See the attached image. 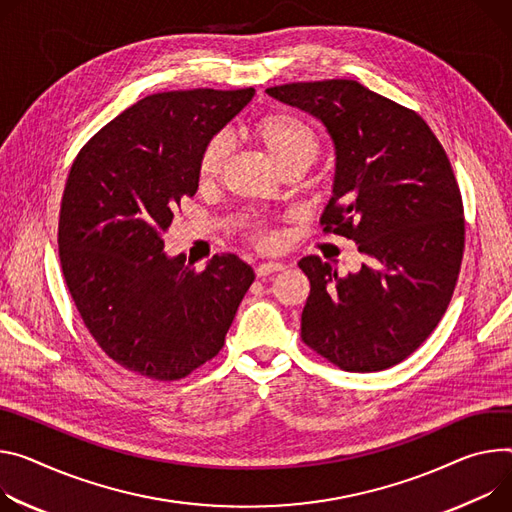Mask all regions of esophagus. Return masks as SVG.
<instances>
[{
  "label": "esophagus",
  "instance_id": "esophagus-1",
  "mask_svg": "<svg viewBox=\"0 0 512 512\" xmlns=\"http://www.w3.org/2000/svg\"><path fill=\"white\" fill-rule=\"evenodd\" d=\"M282 269H286L284 263L267 261V263H259V265L255 267V273H257V277H267V275H271V273H275V271H282Z\"/></svg>",
  "mask_w": 512,
  "mask_h": 512
}]
</instances>
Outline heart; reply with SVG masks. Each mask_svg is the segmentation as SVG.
I'll return each mask as SVG.
<instances>
[{
  "label": "heart",
  "instance_id": "obj_1",
  "mask_svg": "<svg viewBox=\"0 0 512 512\" xmlns=\"http://www.w3.org/2000/svg\"><path fill=\"white\" fill-rule=\"evenodd\" d=\"M249 136L282 173H302L320 151V141L314 128L300 116L282 110L257 116L249 124ZM228 157L230 147L226 138L212 136L198 155L196 173L202 188H214V185H218L226 169ZM247 237L259 247H269L273 243L271 232L259 222L249 224Z\"/></svg>",
  "mask_w": 512,
  "mask_h": 512
}]
</instances>
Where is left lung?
Instances as JSON below:
<instances>
[{
  "label": "left lung",
  "instance_id": "obj_1",
  "mask_svg": "<svg viewBox=\"0 0 512 512\" xmlns=\"http://www.w3.org/2000/svg\"><path fill=\"white\" fill-rule=\"evenodd\" d=\"M265 91L331 134L335 181L320 224L365 257L345 277L316 255L298 263L310 280L302 341L345 371L388 369L427 341L457 284L466 224L447 153L416 112L353 79Z\"/></svg>",
  "mask_w": 512,
  "mask_h": 512
}]
</instances>
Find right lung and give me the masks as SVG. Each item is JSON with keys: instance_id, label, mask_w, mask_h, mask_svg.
<instances>
[{"instance_id": "add662e5", "label": "right lung", "mask_w": 512, "mask_h": 512, "mask_svg": "<svg viewBox=\"0 0 512 512\" xmlns=\"http://www.w3.org/2000/svg\"><path fill=\"white\" fill-rule=\"evenodd\" d=\"M255 89L165 91L136 102L75 157L59 214L69 294L102 351L138 376L173 382L218 355L255 280L237 255L198 271L167 257L163 232L198 192V155Z\"/></svg>"}]
</instances>
